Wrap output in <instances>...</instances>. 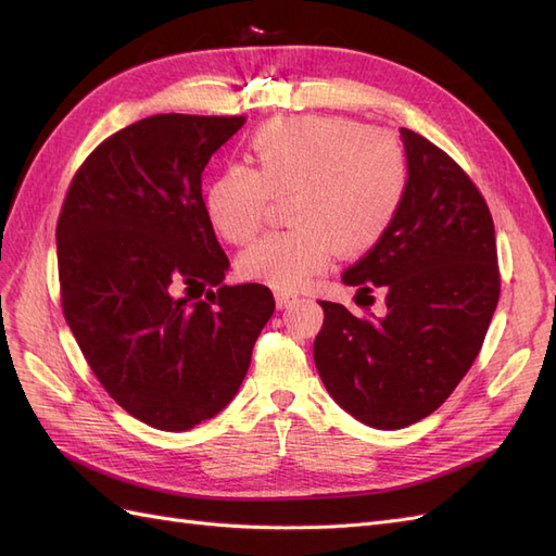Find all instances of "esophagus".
I'll return each instance as SVG.
<instances>
[{
    "mask_svg": "<svg viewBox=\"0 0 556 556\" xmlns=\"http://www.w3.org/2000/svg\"><path fill=\"white\" fill-rule=\"evenodd\" d=\"M274 296H276L278 308H288V306H292V304H296V301H299V294L288 292V290H276Z\"/></svg>",
    "mask_w": 556,
    "mask_h": 556,
    "instance_id": "obj_1",
    "label": "esophagus"
}]
</instances>
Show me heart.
<instances>
[{"label": "heart", "instance_id": "obj_1", "mask_svg": "<svg viewBox=\"0 0 556 556\" xmlns=\"http://www.w3.org/2000/svg\"><path fill=\"white\" fill-rule=\"evenodd\" d=\"M204 194L220 239L243 245L264 225L271 197H290L292 227L271 231L239 257V271L274 288H301L329 266L336 248L362 255L392 227L406 190V164L392 139L345 117H280L248 141Z\"/></svg>", "mask_w": 556, "mask_h": 556}]
</instances>
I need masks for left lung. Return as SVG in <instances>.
Returning a JSON list of instances; mask_svg holds the SVG:
<instances>
[{"label": "left lung", "instance_id": "8db88e82", "mask_svg": "<svg viewBox=\"0 0 556 556\" xmlns=\"http://www.w3.org/2000/svg\"><path fill=\"white\" fill-rule=\"evenodd\" d=\"M408 180L392 227L343 274L382 288L387 313L352 315L319 301L317 374L339 406L374 429H403L454 392L482 348L498 304L492 213L462 166L401 127Z\"/></svg>", "mask_w": 556, "mask_h": 556}]
</instances>
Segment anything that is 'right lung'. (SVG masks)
I'll return each mask as SVG.
<instances>
[{
    "label": "right lung",
    "mask_w": 556,
    "mask_h": 556,
    "mask_svg": "<svg viewBox=\"0 0 556 556\" xmlns=\"http://www.w3.org/2000/svg\"><path fill=\"white\" fill-rule=\"evenodd\" d=\"M243 125L160 113L115 131L83 162L58 220L66 325L117 406L162 431H188L237 396L276 308L260 282L225 285L229 260L201 197L208 160Z\"/></svg>",
    "instance_id": "obj_1"
}]
</instances>
